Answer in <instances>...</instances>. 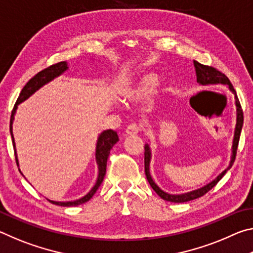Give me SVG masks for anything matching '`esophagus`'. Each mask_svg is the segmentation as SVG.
Masks as SVG:
<instances>
[{"label": "esophagus", "mask_w": 253, "mask_h": 253, "mask_svg": "<svg viewBox=\"0 0 253 253\" xmlns=\"http://www.w3.org/2000/svg\"><path fill=\"white\" fill-rule=\"evenodd\" d=\"M140 131V127L137 124H130L126 128V135H137Z\"/></svg>", "instance_id": "obj_1"}]
</instances>
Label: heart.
Instances as JSON below:
<instances>
[{
	"label": "heart",
	"mask_w": 253,
	"mask_h": 253,
	"mask_svg": "<svg viewBox=\"0 0 253 253\" xmlns=\"http://www.w3.org/2000/svg\"><path fill=\"white\" fill-rule=\"evenodd\" d=\"M156 84V77L153 74H143L136 79L134 83L124 87L119 95L126 102L139 101L151 95L154 85Z\"/></svg>",
	"instance_id": "b5f03b06"
}]
</instances>
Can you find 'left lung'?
Returning <instances> with one entry per match:
<instances>
[{
	"label": "left lung",
	"mask_w": 253,
	"mask_h": 253,
	"mask_svg": "<svg viewBox=\"0 0 253 253\" xmlns=\"http://www.w3.org/2000/svg\"><path fill=\"white\" fill-rule=\"evenodd\" d=\"M194 67H195V72H196V81L201 84V85H211V84H226L230 89V91H232L234 95V100H235V106H237V124H235V128H234V137H233V144H232V155H231V161L228 168H226L223 172H222L219 176H217L215 179H213L211 183L207 184V185L198 188V190H194L192 192H187V193H183V194H169L166 193L163 190H161L160 187L157 186V184L153 181L152 175L149 173V164H151V158H152V153H151V148H149V145L146 144L145 145V174H146L147 181L149 183V185L152 186L154 191L156 192L158 196H161L163 200L169 201V202H174V203H183V202H187V201H192L195 200L198 198H201L203 196L205 193L211 190L212 187H214L217 184V182L224 176V174L228 172V170L232 168L234 160H235V154H237V149H238V144H239V139H240V134H241V129L243 126V111L241 108V105H240V101L238 99L237 92H235L234 88L232 84L230 83V80L228 77H226L224 74H222L221 71H219L215 68L210 67V66H205L200 63L194 60Z\"/></svg>",
	"instance_id": "left-lung-1"
}]
</instances>
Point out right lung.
Segmentation results:
<instances>
[{"instance_id": "1", "label": "right lung", "mask_w": 253, "mask_h": 253, "mask_svg": "<svg viewBox=\"0 0 253 253\" xmlns=\"http://www.w3.org/2000/svg\"><path fill=\"white\" fill-rule=\"evenodd\" d=\"M68 70V63L66 61H61L55 63V65L50 66L48 68H45L40 72L33 77V78L30 79L27 84L24 85L22 90L20 92V96L16 100L14 108L12 110L11 114V119H10V132H11V137H12V142H13V147H14V153H15V161L16 164L19 165V161H18V156H16V149H15V143H14V137H13V131H12V124H13L14 121V115L15 111L18 109V106L23 102L24 100H27L30 96H32L34 92L37 90H39L41 87H43L44 84L50 83L51 80H53L54 78H57L60 75H62L63 72ZM119 140L117 132L115 130L111 129H107L104 130L98 137L97 140V146H96V162L98 165V177L96 184L93 185L90 191L88 192L87 194L79 200L76 201H68V202H57V201H51L48 200L49 202L53 203L55 205H60V207H76V205H80L87 201L90 200L93 194L96 193V191L98 190V187L100 186V184L104 181L105 174H106V168H107V160H108L110 149L113 148V146L116 144Z\"/></svg>"}]
</instances>
